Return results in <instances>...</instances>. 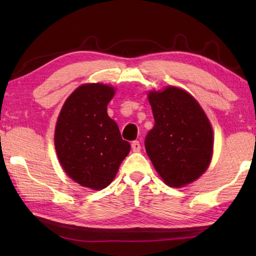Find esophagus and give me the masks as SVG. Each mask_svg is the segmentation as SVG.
Wrapping results in <instances>:
<instances>
[{"label": "esophagus", "mask_w": 256, "mask_h": 256, "mask_svg": "<svg viewBox=\"0 0 256 256\" xmlns=\"http://www.w3.org/2000/svg\"><path fill=\"white\" fill-rule=\"evenodd\" d=\"M132 150L134 151V152H138V151H140L141 150V144H140V142H138V141H133L132 142Z\"/></svg>", "instance_id": "obj_1"}]
</instances>
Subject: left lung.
<instances>
[{
    "label": "left lung",
    "mask_w": 256,
    "mask_h": 256,
    "mask_svg": "<svg viewBox=\"0 0 256 256\" xmlns=\"http://www.w3.org/2000/svg\"><path fill=\"white\" fill-rule=\"evenodd\" d=\"M154 118L146 134V151L164 183L182 188L209 167L214 134L198 102L184 90L167 86L148 94Z\"/></svg>",
    "instance_id": "8db88e82"
}]
</instances>
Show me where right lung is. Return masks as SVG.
Segmentation results:
<instances>
[{
    "instance_id": "1",
    "label": "right lung",
    "mask_w": 256,
    "mask_h": 256,
    "mask_svg": "<svg viewBox=\"0 0 256 256\" xmlns=\"http://www.w3.org/2000/svg\"><path fill=\"white\" fill-rule=\"evenodd\" d=\"M114 94L106 84H82L66 99L56 123L55 149L63 170L76 183L96 190L112 183L131 149L107 114Z\"/></svg>"
}]
</instances>
